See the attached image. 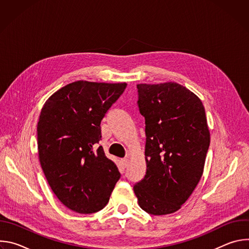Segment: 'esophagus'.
Wrapping results in <instances>:
<instances>
[{"label":"esophagus","instance_id":"obj_1","mask_svg":"<svg viewBox=\"0 0 249 249\" xmlns=\"http://www.w3.org/2000/svg\"><path fill=\"white\" fill-rule=\"evenodd\" d=\"M128 164H129V160H128L127 159L121 160V165H122L124 168H126V167L128 166Z\"/></svg>","mask_w":249,"mask_h":249}]
</instances>
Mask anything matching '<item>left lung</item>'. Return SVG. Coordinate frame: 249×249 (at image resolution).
<instances>
[{
    "mask_svg": "<svg viewBox=\"0 0 249 249\" xmlns=\"http://www.w3.org/2000/svg\"><path fill=\"white\" fill-rule=\"evenodd\" d=\"M145 117L146 175L134 186L139 206L160 216L178 211L199 183L210 146L200 98L177 83L139 84Z\"/></svg>",
    "mask_w": 249,
    "mask_h": 249,
    "instance_id": "8db88e82",
    "label": "left lung"
}]
</instances>
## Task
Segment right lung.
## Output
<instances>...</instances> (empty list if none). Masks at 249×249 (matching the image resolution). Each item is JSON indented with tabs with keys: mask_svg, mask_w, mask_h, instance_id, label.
Segmentation results:
<instances>
[{
	"mask_svg": "<svg viewBox=\"0 0 249 249\" xmlns=\"http://www.w3.org/2000/svg\"><path fill=\"white\" fill-rule=\"evenodd\" d=\"M126 83H71L44 103L37 124L39 161L57 198L70 210L91 214L108 203L120 172L97 147L100 122Z\"/></svg>",
	"mask_w": 249,
	"mask_h": 249,
	"instance_id": "obj_1",
	"label": "right lung"
}]
</instances>
